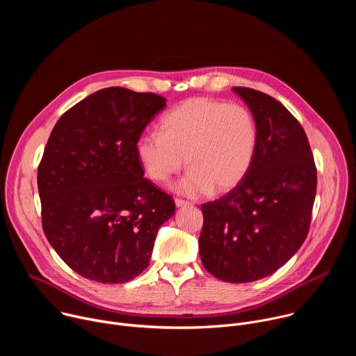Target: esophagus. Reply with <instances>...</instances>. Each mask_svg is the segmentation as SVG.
Masks as SVG:
<instances>
[{
    "mask_svg": "<svg viewBox=\"0 0 356 356\" xmlns=\"http://www.w3.org/2000/svg\"><path fill=\"white\" fill-rule=\"evenodd\" d=\"M175 204H176V207H186V206H190V202L180 200V198H175Z\"/></svg>",
    "mask_w": 356,
    "mask_h": 356,
    "instance_id": "esophagus-1",
    "label": "esophagus"
}]
</instances>
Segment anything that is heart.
Here are the masks:
<instances>
[{
    "instance_id": "obj_1",
    "label": "heart",
    "mask_w": 356,
    "mask_h": 356,
    "mask_svg": "<svg viewBox=\"0 0 356 356\" xmlns=\"http://www.w3.org/2000/svg\"><path fill=\"white\" fill-rule=\"evenodd\" d=\"M161 128L162 132L149 131L138 138V161L159 183L179 173L187 161L191 169L175 186L184 195L232 190L257 155L258 124L241 104L188 98L162 118Z\"/></svg>"
}]
</instances>
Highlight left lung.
<instances>
[{
    "label": "left lung",
    "mask_w": 356,
    "mask_h": 356,
    "mask_svg": "<svg viewBox=\"0 0 356 356\" xmlns=\"http://www.w3.org/2000/svg\"><path fill=\"white\" fill-rule=\"evenodd\" d=\"M258 124V149L245 179L201 206L198 250L217 279L248 283L280 269L306 239L317 190L313 152L300 122L273 97L234 87Z\"/></svg>",
    "instance_id": "1"
}]
</instances>
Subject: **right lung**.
<instances>
[{"label": "right lung", "mask_w": 356, "mask_h": 356, "mask_svg": "<svg viewBox=\"0 0 356 356\" xmlns=\"http://www.w3.org/2000/svg\"><path fill=\"white\" fill-rule=\"evenodd\" d=\"M166 98L108 87L56 122L38 168L43 232L63 262L99 283H125L149 265L176 210L143 177L136 140Z\"/></svg>", "instance_id": "add662e5"}]
</instances>
